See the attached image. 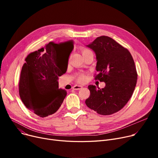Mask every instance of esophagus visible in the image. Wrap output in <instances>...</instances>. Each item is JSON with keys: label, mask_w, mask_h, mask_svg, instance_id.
<instances>
[{"label": "esophagus", "mask_w": 158, "mask_h": 158, "mask_svg": "<svg viewBox=\"0 0 158 158\" xmlns=\"http://www.w3.org/2000/svg\"><path fill=\"white\" fill-rule=\"evenodd\" d=\"M82 88V86L81 85H74L72 87L73 89H74V90H79V89H81Z\"/></svg>", "instance_id": "1"}]
</instances>
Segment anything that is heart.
Segmentation results:
<instances>
[{
    "label": "heart",
    "instance_id": "b5f03b06",
    "mask_svg": "<svg viewBox=\"0 0 158 158\" xmlns=\"http://www.w3.org/2000/svg\"><path fill=\"white\" fill-rule=\"evenodd\" d=\"M81 52L82 54V56L85 55L86 54H87L88 52H90L89 50L87 48H85V47H81ZM86 79V77L85 76V74L84 73H78L77 75L76 76V80L77 82H84Z\"/></svg>",
    "mask_w": 158,
    "mask_h": 158
}]
</instances>
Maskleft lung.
I'll use <instances>...</instances> for the list:
<instances>
[{
  "instance_id": "left-lung-1",
  "label": "left lung",
  "mask_w": 158,
  "mask_h": 158,
  "mask_svg": "<svg viewBox=\"0 0 158 158\" xmlns=\"http://www.w3.org/2000/svg\"><path fill=\"white\" fill-rule=\"evenodd\" d=\"M96 54L95 80L104 82V88L89 85L86 106L98 114L110 115L120 111L131 98L135 90L138 74L131 53L111 38L97 37L87 45Z\"/></svg>"
}]
</instances>
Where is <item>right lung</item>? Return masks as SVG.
Instances as JSON below:
<instances>
[{
    "instance_id": "right-lung-1",
    "label": "right lung",
    "mask_w": 158,
    "mask_h": 158,
    "mask_svg": "<svg viewBox=\"0 0 158 158\" xmlns=\"http://www.w3.org/2000/svg\"><path fill=\"white\" fill-rule=\"evenodd\" d=\"M69 45V57L73 41L55 44L51 41L36 51L30 53L22 68L19 95L27 108L40 117L55 113L60 107L67 92L58 86V77L66 70L61 69L59 54L62 46Z\"/></svg>"
}]
</instances>
